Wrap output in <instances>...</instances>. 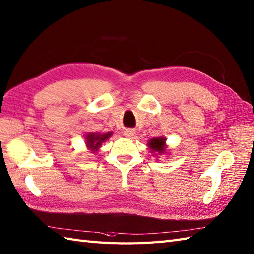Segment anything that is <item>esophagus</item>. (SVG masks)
Segmentation results:
<instances>
[{"label":"esophagus","mask_w":254,"mask_h":254,"mask_svg":"<svg viewBox=\"0 0 254 254\" xmlns=\"http://www.w3.org/2000/svg\"><path fill=\"white\" fill-rule=\"evenodd\" d=\"M123 134H125V136L132 138L135 135V131H134V129H126L125 133H123Z\"/></svg>","instance_id":"obj_1"}]
</instances>
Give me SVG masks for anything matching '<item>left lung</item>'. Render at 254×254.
Segmentation results:
<instances>
[{
  "label": "left lung",
  "mask_w": 254,
  "mask_h": 254,
  "mask_svg": "<svg viewBox=\"0 0 254 254\" xmlns=\"http://www.w3.org/2000/svg\"><path fill=\"white\" fill-rule=\"evenodd\" d=\"M166 137H155L151 138L148 141V147L150 148L151 152L157 155H163L166 154V149H167V145H166Z\"/></svg>",
  "instance_id": "1"
}]
</instances>
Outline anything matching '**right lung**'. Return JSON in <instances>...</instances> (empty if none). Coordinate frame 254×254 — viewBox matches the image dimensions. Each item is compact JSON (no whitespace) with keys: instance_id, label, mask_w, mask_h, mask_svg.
<instances>
[{"instance_id":"right-lung-1","label":"right lung","mask_w":254,"mask_h":254,"mask_svg":"<svg viewBox=\"0 0 254 254\" xmlns=\"http://www.w3.org/2000/svg\"><path fill=\"white\" fill-rule=\"evenodd\" d=\"M111 135H113V132H108V133H88L85 136V144L88 149H91L92 152H96L99 147L102 146L104 141L110 138Z\"/></svg>"}]
</instances>
